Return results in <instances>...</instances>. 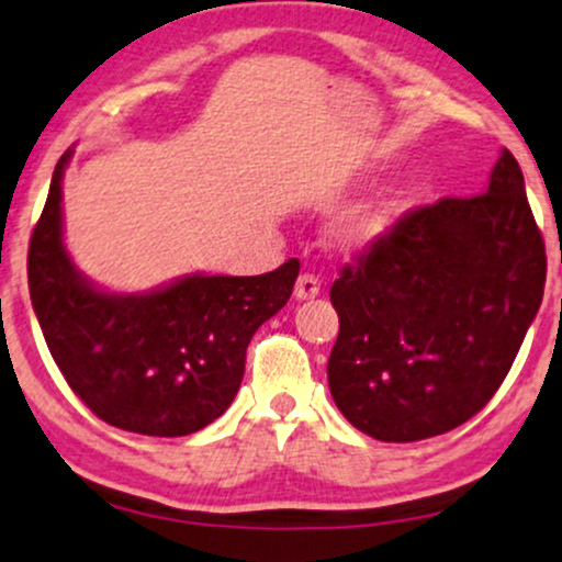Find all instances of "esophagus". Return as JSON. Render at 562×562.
<instances>
[{
	"instance_id": "esophagus-1",
	"label": "esophagus",
	"mask_w": 562,
	"mask_h": 562,
	"mask_svg": "<svg viewBox=\"0 0 562 562\" xmlns=\"http://www.w3.org/2000/svg\"><path fill=\"white\" fill-rule=\"evenodd\" d=\"M322 293V282L319 277L314 274H301L299 282H295V299L299 301H308V299H316V295Z\"/></svg>"
}]
</instances>
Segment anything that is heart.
Instances as JSON below:
<instances>
[{"label": "heart", "instance_id": "obj_1", "mask_svg": "<svg viewBox=\"0 0 562 562\" xmlns=\"http://www.w3.org/2000/svg\"><path fill=\"white\" fill-rule=\"evenodd\" d=\"M397 216H401V201L395 195H380V199L342 214L329 229V235L340 251H367L395 227Z\"/></svg>", "mask_w": 562, "mask_h": 562}]
</instances>
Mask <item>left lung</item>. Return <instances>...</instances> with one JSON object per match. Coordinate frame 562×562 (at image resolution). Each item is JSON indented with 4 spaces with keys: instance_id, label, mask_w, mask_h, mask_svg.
Masks as SVG:
<instances>
[{
    "instance_id": "left-lung-1",
    "label": "left lung",
    "mask_w": 562,
    "mask_h": 562,
    "mask_svg": "<svg viewBox=\"0 0 562 562\" xmlns=\"http://www.w3.org/2000/svg\"><path fill=\"white\" fill-rule=\"evenodd\" d=\"M544 277L524 172L503 148L484 193L403 214L342 267L327 363L340 414L382 442L461 427L508 376Z\"/></svg>"
}]
</instances>
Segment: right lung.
Segmentation results:
<instances>
[{
    "instance_id": "right-lung-1",
    "label": "right lung",
    "mask_w": 562,
    "mask_h": 562,
    "mask_svg": "<svg viewBox=\"0 0 562 562\" xmlns=\"http://www.w3.org/2000/svg\"><path fill=\"white\" fill-rule=\"evenodd\" d=\"M67 148L31 235L29 290L49 353L72 392L112 427L186 437L238 395L256 329L285 306L299 259L256 277L186 274L148 293H106L63 240Z\"/></svg>"
}]
</instances>
